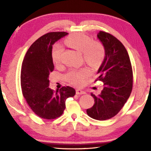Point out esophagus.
<instances>
[{
  "mask_svg": "<svg viewBox=\"0 0 151 151\" xmlns=\"http://www.w3.org/2000/svg\"><path fill=\"white\" fill-rule=\"evenodd\" d=\"M76 94H78V95H81V94H86V93L85 91L80 90V89H77V90L76 91Z\"/></svg>",
  "mask_w": 151,
  "mask_h": 151,
  "instance_id": "esophagus-1",
  "label": "esophagus"
}]
</instances>
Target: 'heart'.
Returning a JSON list of instances; mask_svg holds the SVG:
<instances>
[{
	"mask_svg": "<svg viewBox=\"0 0 151 151\" xmlns=\"http://www.w3.org/2000/svg\"><path fill=\"white\" fill-rule=\"evenodd\" d=\"M65 43L73 49L83 53L84 60L93 67H96L103 62L105 55L103 45L99 41H93L88 36L80 32L74 33L66 38ZM62 52L63 48L60 45H56L53 47L52 57L55 63H59ZM90 75V69L85 67L70 70L66 74V79L73 85L81 86Z\"/></svg>",
	"mask_w": 151,
	"mask_h": 151,
	"instance_id": "obj_1",
	"label": "heart"
}]
</instances>
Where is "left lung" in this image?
<instances>
[{"label": "left lung", "mask_w": 151, "mask_h": 151, "mask_svg": "<svg viewBox=\"0 0 151 151\" xmlns=\"http://www.w3.org/2000/svg\"><path fill=\"white\" fill-rule=\"evenodd\" d=\"M97 37L105 50L95 81L104 83L103 90L96 96L94 105L86 110L94 119L104 121L118 114L129 98L132 88V69L127 50L122 42L108 32L100 31Z\"/></svg>", "instance_id": "8db88e82"}]
</instances>
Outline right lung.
<instances>
[{"instance_id":"add662e5","label":"right lung","mask_w":151,"mask_h":151,"mask_svg":"<svg viewBox=\"0 0 151 151\" xmlns=\"http://www.w3.org/2000/svg\"><path fill=\"white\" fill-rule=\"evenodd\" d=\"M66 32H48L32 43L22 64L20 84L22 94L32 111L40 118L51 120L62 115L65 102L76 91L63 86L54 91L49 86V75L54 70L52 45L65 36Z\"/></svg>"}]
</instances>
